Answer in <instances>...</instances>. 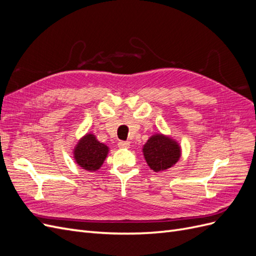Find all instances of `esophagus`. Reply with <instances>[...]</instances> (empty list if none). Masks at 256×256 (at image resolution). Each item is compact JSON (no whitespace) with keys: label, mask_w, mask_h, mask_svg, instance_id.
I'll return each mask as SVG.
<instances>
[{"label":"esophagus","mask_w":256,"mask_h":256,"mask_svg":"<svg viewBox=\"0 0 256 256\" xmlns=\"http://www.w3.org/2000/svg\"><path fill=\"white\" fill-rule=\"evenodd\" d=\"M129 146H130V143L128 141H120L118 142L120 148H128Z\"/></svg>","instance_id":"34e87169"}]
</instances>
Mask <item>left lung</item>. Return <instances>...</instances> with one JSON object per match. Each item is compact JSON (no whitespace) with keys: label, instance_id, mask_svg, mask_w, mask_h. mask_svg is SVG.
I'll return each mask as SVG.
<instances>
[{"label":"left lung","instance_id":"8db88e82","mask_svg":"<svg viewBox=\"0 0 256 256\" xmlns=\"http://www.w3.org/2000/svg\"><path fill=\"white\" fill-rule=\"evenodd\" d=\"M144 157L154 172L164 171L175 164L180 156V150L171 138L157 134L152 136L143 148Z\"/></svg>","mask_w":256,"mask_h":256}]
</instances>
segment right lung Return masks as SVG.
<instances>
[{"instance_id":"1","label":"right lung","mask_w":256,"mask_h":256,"mask_svg":"<svg viewBox=\"0 0 256 256\" xmlns=\"http://www.w3.org/2000/svg\"><path fill=\"white\" fill-rule=\"evenodd\" d=\"M109 152L108 146L99 143L92 134L85 136L76 145L74 150V159L80 166L88 171L98 170Z\"/></svg>"}]
</instances>
